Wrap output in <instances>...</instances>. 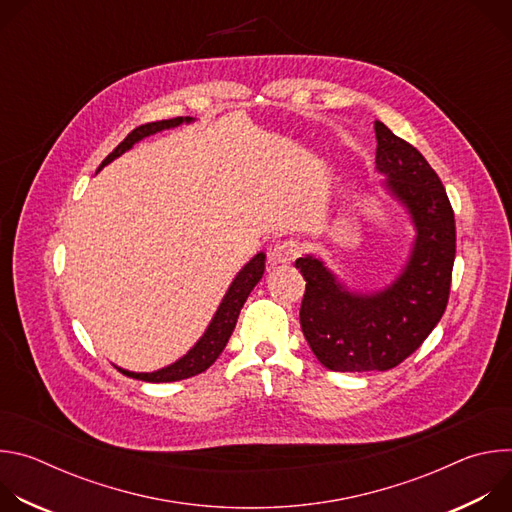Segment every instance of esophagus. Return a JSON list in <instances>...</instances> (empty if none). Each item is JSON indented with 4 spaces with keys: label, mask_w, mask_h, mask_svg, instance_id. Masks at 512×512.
<instances>
[{
    "label": "esophagus",
    "mask_w": 512,
    "mask_h": 512,
    "mask_svg": "<svg viewBox=\"0 0 512 512\" xmlns=\"http://www.w3.org/2000/svg\"><path fill=\"white\" fill-rule=\"evenodd\" d=\"M302 253V243L296 239H285L275 243V247L271 249V261L273 263H294Z\"/></svg>",
    "instance_id": "esophagus-1"
}]
</instances>
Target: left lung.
<instances>
[{
  "mask_svg": "<svg viewBox=\"0 0 512 512\" xmlns=\"http://www.w3.org/2000/svg\"><path fill=\"white\" fill-rule=\"evenodd\" d=\"M377 172L415 227L409 259L379 291L348 289L314 255L296 267L306 279L302 332L330 371H389L413 354L442 320L456 257V221L442 180L411 143L375 121Z\"/></svg>",
  "mask_w": 512,
  "mask_h": 512,
  "instance_id": "8db88e82",
  "label": "left lung"
}]
</instances>
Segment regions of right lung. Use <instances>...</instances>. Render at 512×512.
<instances>
[{
  "label": "right lung",
  "mask_w": 512,
  "mask_h": 512,
  "mask_svg": "<svg viewBox=\"0 0 512 512\" xmlns=\"http://www.w3.org/2000/svg\"><path fill=\"white\" fill-rule=\"evenodd\" d=\"M194 119L192 117H174V119H164V121H156V123H145V125H139L135 127L119 145L117 148L103 160V164L99 166L105 168L107 164H111L115 158H119L121 154H125L127 150H131L133 145L137 141H141L143 137H150L158 131H164V129H172V127H178L182 123H192ZM97 170V172H99ZM263 271H265V253H257L239 273L237 277L233 279V283L229 285L227 294L221 302V306H218L216 314L212 316L208 328L204 330V334L200 336V340L182 356L178 358L176 362L168 364V367L164 369H158L154 373H133V371H125V369H119L125 377H131V379H137V381H145V383H172V381H182V379H190L194 375H200L204 373L210 364L221 356V352L225 350L233 330H235V324H237V318L241 314V308L243 304L247 302L249 294L253 291V287L259 283V279L263 277Z\"/></svg>",
  "instance_id": "obj_1"
}]
</instances>
